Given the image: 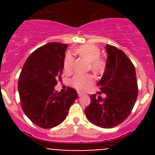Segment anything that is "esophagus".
<instances>
[{
	"instance_id": "obj_1",
	"label": "esophagus",
	"mask_w": 155,
	"mask_h": 155,
	"mask_svg": "<svg viewBox=\"0 0 155 155\" xmlns=\"http://www.w3.org/2000/svg\"><path fill=\"white\" fill-rule=\"evenodd\" d=\"M78 96H83V95H84V93L81 92V91H78Z\"/></svg>"
}]
</instances>
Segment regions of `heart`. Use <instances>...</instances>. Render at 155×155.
<instances>
[{"label": "heart", "instance_id": "heart-1", "mask_svg": "<svg viewBox=\"0 0 155 155\" xmlns=\"http://www.w3.org/2000/svg\"><path fill=\"white\" fill-rule=\"evenodd\" d=\"M75 53L81 57H84L90 62L91 69L94 71L99 73L105 69V64L102 59H100L99 48L92 44H85L81 46L75 50ZM74 57L71 53H68L66 54L64 62V71L69 72L73 67ZM94 78L91 74H77L71 80V84L78 89L85 90L93 83Z\"/></svg>", "mask_w": 155, "mask_h": 155}]
</instances>
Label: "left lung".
Wrapping results in <instances>:
<instances>
[{"label":"left lung","instance_id":"left-lung-1","mask_svg":"<svg viewBox=\"0 0 155 155\" xmlns=\"http://www.w3.org/2000/svg\"><path fill=\"white\" fill-rule=\"evenodd\" d=\"M105 70L97 85L106 94L105 99L90 95L91 103L84 110L91 124L102 128H113L130 114L138 94L136 71L124 52L110 45L105 46Z\"/></svg>","mask_w":155,"mask_h":155}]
</instances>
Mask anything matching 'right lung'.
Returning a JSON list of instances; mask_svg holds the SVG:
<instances>
[{"label": "right lung", "mask_w": 155, "mask_h": 155, "mask_svg": "<svg viewBox=\"0 0 155 155\" xmlns=\"http://www.w3.org/2000/svg\"><path fill=\"white\" fill-rule=\"evenodd\" d=\"M67 48L68 44L56 42L38 48L27 58L19 76L18 89L23 112L41 128L60 125L78 98L73 87L63 94L54 88L61 81Z\"/></svg>", "instance_id": "1"}]
</instances>
